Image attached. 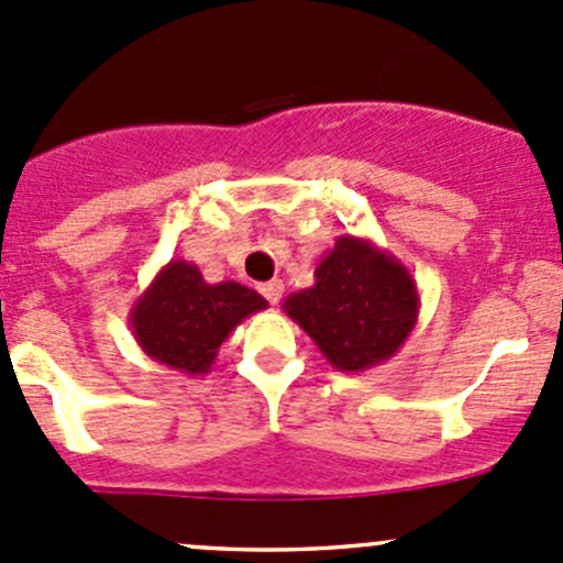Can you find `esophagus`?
<instances>
[{"mask_svg": "<svg viewBox=\"0 0 563 563\" xmlns=\"http://www.w3.org/2000/svg\"><path fill=\"white\" fill-rule=\"evenodd\" d=\"M258 291H262V296L269 301V305H277V301H280V296H283V283L280 280L262 283V286H258Z\"/></svg>", "mask_w": 563, "mask_h": 563, "instance_id": "1", "label": "esophagus"}]
</instances>
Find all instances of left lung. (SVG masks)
<instances>
[{"label": "left lung", "instance_id": "obj_1", "mask_svg": "<svg viewBox=\"0 0 563 563\" xmlns=\"http://www.w3.org/2000/svg\"><path fill=\"white\" fill-rule=\"evenodd\" d=\"M283 310L336 372L357 374L404 347L419 318V291L390 251L339 234L314 267V286L288 296Z\"/></svg>", "mask_w": 563, "mask_h": 563}]
</instances>
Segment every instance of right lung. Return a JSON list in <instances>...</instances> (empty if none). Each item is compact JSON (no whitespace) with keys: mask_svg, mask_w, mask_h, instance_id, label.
<instances>
[{"mask_svg":"<svg viewBox=\"0 0 563 563\" xmlns=\"http://www.w3.org/2000/svg\"><path fill=\"white\" fill-rule=\"evenodd\" d=\"M267 310V299L234 280L206 283L197 264L170 258L135 299L131 331L139 347L176 372H211L224 339L251 314Z\"/></svg>","mask_w":563,"mask_h":563,"instance_id":"obj_1","label":"right lung"}]
</instances>
